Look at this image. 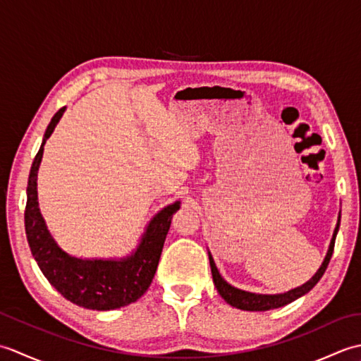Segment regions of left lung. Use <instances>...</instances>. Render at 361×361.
<instances>
[{
	"instance_id": "left-lung-1",
	"label": "left lung",
	"mask_w": 361,
	"mask_h": 361,
	"mask_svg": "<svg viewBox=\"0 0 361 361\" xmlns=\"http://www.w3.org/2000/svg\"><path fill=\"white\" fill-rule=\"evenodd\" d=\"M338 226H340V217H338V224H336V228H335V231H334V237H332L331 247H329L327 256L324 259L323 265H321V268L317 271V274L313 276V278L309 282H305L304 286L298 287L295 290H290V291H287V293H282V295H256V293H250V291H243V290L231 287L224 278H221L216 264H214L212 256L209 255L212 279H214V283H216L217 291H219L220 296L224 298L228 304H231L233 307H237V309H240V310L265 312V310L278 309V307H282V305L290 304L291 301H295V299H298L299 296H302V295L307 293V291L315 287L317 282L321 278H323L326 268H327L329 262H331L332 252H334V248H335V237H336V233H338Z\"/></svg>"
}]
</instances>
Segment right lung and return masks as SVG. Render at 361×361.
Returning <instances> with one entry per match:
<instances>
[{"label":"right lung","instance_id":"obj_1","mask_svg":"<svg viewBox=\"0 0 361 361\" xmlns=\"http://www.w3.org/2000/svg\"><path fill=\"white\" fill-rule=\"evenodd\" d=\"M63 111L65 106L54 114L30 167L25 209L29 247L44 278L68 301L91 310L124 307L140 299L150 287L172 217L180 209V202L169 204L155 216L135 255L124 260H82L68 256L51 237L37 202V173L43 157V145Z\"/></svg>","mask_w":361,"mask_h":361}]
</instances>
